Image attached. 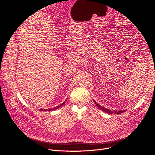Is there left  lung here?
Segmentation results:
<instances>
[{
	"mask_svg": "<svg viewBox=\"0 0 155 155\" xmlns=\"http://www.w3.org/2000/svg\"><path fill=\"white\" fill-rule=\"evenodd\" d=\"M94 102H95V104H96V105L99 107V108H100L101 110H102V111H104V112H106V113H107V114H122V113H123V112H125L126 110H114V111H112L111 110H109V109H108V108H105V107H102V106H101V105H100L99 104H97L94 100Z\"/></svg>",
	"mask_w": 155,
	"mask_h": 155,
	"instance_id": "8db88e82",
	"label": "left lung"
}]
</instances>
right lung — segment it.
<instances>
[{
  "label": "right lung",
  "mask_w": 155,
  "mask_h": 155,
  "mask_svg": "<svg viewBox=\"0 0 155 155\" xmlns=\"http://www.w3.org/2000/svg\"><path fill=\"white\" fill-rule=\"evenodd\" d=\"M67 101V99L65 100V101ZM65 101L63 103H62L61 105H58V106H57V107H54V108H48V109H40V111H45V112H46V111H52V110H56L57 108H58L62 107V106L65 103Z\"/></svg>",
  "instance_id": "add662e5"
}]
</instances>
